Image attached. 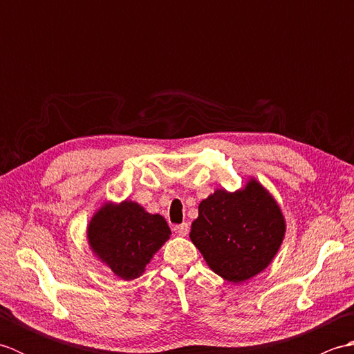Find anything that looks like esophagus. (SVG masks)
<instances>
[{"label": "esophagus", "instance_id": "34e87169", "mask_svg": "<svg viewBox=\"0 0 354 354\" xmlns=\"http://www.w3.org/2000/svg\"><path fill=\"white\" fill-rule=\"evenodd\" d=\"M189 230H190L189 223H181V225H176V227L173 228V231H175L176 234H178V236H181V237H184V236L189 234Z\"/></svg>", "mask_w": 354, "mask_h": 354}]
</instances>
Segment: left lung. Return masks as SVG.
I'll return each mask as SVG.
<instances>
[{
  "label": "left lung",
  "mask_w": 354,
  "mask_h": 354,
  "mask_svg": "<svg viewBox=\"0 0 354 354\" xmlns=\"http://www.w3.org/2000/svg\"><path fill=\"white\" fill-rule=\"evenodd\" d=\"M190 239L214 274L240 284L263 272L286 234V219L266 187L250 178L236 192L216 189L199 204Z\"/></svg>",
  "instance_id": "obj_1"
}]
</instances>
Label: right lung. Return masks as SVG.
Segmentation results:
<instances>
[{
  "instance_id": "add662e5",
  "label": "right lung",
  "mask_w": 354,
  "mask_h": 354,
  "mask_svg": "<svg viewBox=\"0 0 354 354\" xmlns=\"http://www.w3.org/2000/svg\"><path fill=\"white\" fill-rule=\"evenodd\" d=\"M171 231L161 214H150L135 201H108L93 214L86 240L93 254L124 281L145 274Z\"/></svg>"
}]
</instances>
